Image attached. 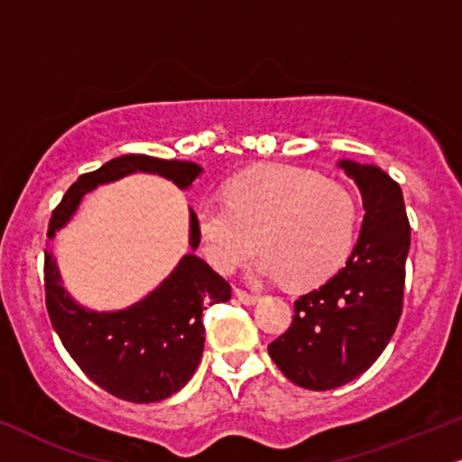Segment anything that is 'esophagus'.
Instances as JSON below:
<instances>
[{
	"mask_svg": "<svg viewBox=\"0 0 462 462\" xmlns=\"http://www.w3.org/2000/svg\"><path fill=\"white\" fill-rule=\"evenodd\" d=\"M236 295H237V300L242 301V304H254V301L259 300L257 293H250V291H246V289H242V287L236 289Z\"/></svg>",
	"mask_w": 462,
	"mask_h": 462,
	"instance_id": "obj_1",
	"label": "esophagus"
}]
</instances>
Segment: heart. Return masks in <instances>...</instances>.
I'll return each instance as SVG.
<instances>
[{
    "label": "heart",
    "mask_w": 462,
    "mask_h": 462,
    "mask_svg": "<svg viewBox=\"0 0 462 462\" xmlns=\"http://www.w3.org/2000/svg\"><path fill=\"white\" fill-rule=\"evenodd\" d=\"M356 222L345 186L284 164L244 171L229 181L226 199H203L197 208L205 257L216 270L229 274L261 244V272L295 287H312L340 270Z\"/></svg>",
    "instance_id": "b5f03b06"
}]
</instances>
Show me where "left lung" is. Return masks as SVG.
<instances>
[{"label":"left lung","mask_w":462,"mask_h":462,"mask_svg":"<svg viewBox=\"0 0 462 462\" xmlns=\"http://www.w3.org/2000/svg\"><path fill=\"white\" fill-rule=\"evenodd\" d=\"M340 169L362 192L360 240L338 274L295 300L291 326L267 345L284 377L317 392L360 377L388 346L402 315L411 244L401 186L373 164L343 161Z\"/></svg>","instance_id":"8db88e82"}]
</instances>
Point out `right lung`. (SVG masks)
Wrapping results in <instances>:
<instances>
[{
    "instance_id": "add662e5",
    "label": "right lung",
    "mask_w": 462,
    "mask_h": 462,
    "mask_svg": "<svg viewBox=\"0 0 462 462\" xmlns=\"http://www.w3.org/2000/svg\"><path fill=\"white\" fill-rule=\"evenodd\" d=\"M134 171L158 173L188 188L201 167L145 153L113 158L68 188L51 214L49 242L74 214L85 192ZM199 242L197 214L190 212V248L197 250ZM229 300L231 284L197 254H186L156 291L128 310H85L61 289L53 254L44 250V301L61 345L96 385L128 402H158L184 388L201 362L203 309Z\"/></svg>"
}]
</instances>
